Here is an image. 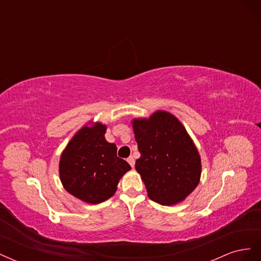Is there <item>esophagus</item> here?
I'll use <instances>...</instances> for the list:
<instances>
[{"label":"esophagus","mask_w":261,"mask_h":261,"mask_svg":"<svg viewBox=\"0 0 261 261\" xmlns=\"http://www.w3.org/2000/svg\"><path fill=\"white\" fill-rule=\"evenodd\" d=\"M127 162L130 164V167L132 168H134V165H135V159H134L133 156H129L128 159H127Z\"/></svg>","instance_id":"esophagus-1"}]
</instances>
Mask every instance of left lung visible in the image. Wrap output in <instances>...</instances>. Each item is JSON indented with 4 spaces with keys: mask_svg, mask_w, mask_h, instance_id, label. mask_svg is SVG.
<instances>
[{
    "mask_svg": "<svg viewBox=\"0 0 261 261\" xmlns=\"http://www.w3.org/2000/svg\"><path fill=\"white\" fill-rule=\"evenodd\" d=\"M140 152L135 168L146 185L149 198L174 204L199 183L201 164L198 151L177 118L158 111L149 120L133 122Z\"/></svg>",
    "mask_w": 261,
    "mask_h": 261,
    "instance_id": "obj_1",
    "label": "left lung"
}]
</instances>
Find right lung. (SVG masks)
<instances>
[{"instance_id":"obj_1","label":"right lung","mask_w":261,"mask_h":261,"mask_svg":"<svg viewBox=\"0 0 261 261\" xmlns=\"http://www.w3.org/2000/svg\"><path fill=\"white\" fill-rule=\"evenodd\" d=\"M106 128L100 123L82 128L60 161V176L66 191L89 203L113 196L118 180L130 170V165L117 156L116 146L106 140Z\"/></svg>"}]
</instances>
